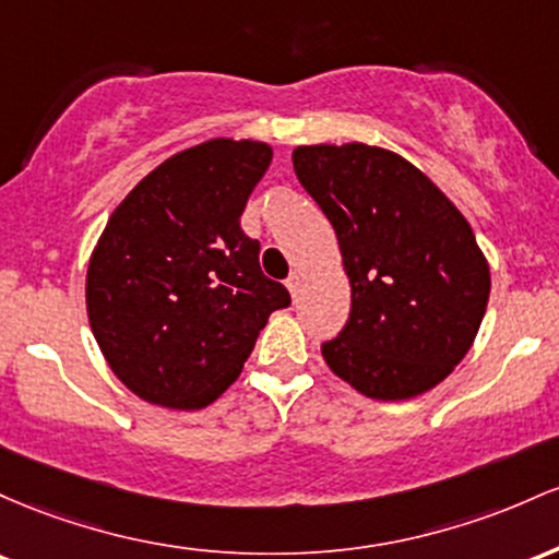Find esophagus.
Returning <instances> with one entry per match:
<instances>
[{"label":"esophagus","mask_w":559,"mask_h":559,"mask_svg":"<svg viewBox=\"0 0 559 559\" xmlns=\"http://www.w3.org/2000/svg\"><path fill=\"white\" fill-rule=\"evenodd\" d=\"M287 290H290L293 298H298L300 290H304V274H300V272L290 274V280H287Z\"/></svg>","instance_id":"esophagus-1"}]
</instances>
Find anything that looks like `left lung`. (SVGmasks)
I'll return each instance as SVG.
<instances>
[{
  "label": "left lung",
  "instance_id": "1",
  "mask_svg": "<svg viewBox=\"0 0 559 559\" xmlns=\"http://www.w3.org/2000/svg\"><path fill=\"white\" fill-rule=\"evenodd\" d=\"M293 168L330 218L350 282V313L322 346L367 399L436 388L473 348L491 272L473 227L423 171L364 142L300 144Z\"/></svg>",
  "mask_w": 559,
  "mask_h": 559
}]
</instances>
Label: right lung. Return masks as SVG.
<instances>
[{
  "instance_id": "right-lung-1",
  "label": "right lung",
  "mask_w": 559,
  "mask_h": 559,
  "mask_svg": "<svg viewBox=\"0 0 559 559\" xmlns=\"http://www.w3.org/2000/svg\"><path fill=\"white\" fill-rule=\"evenodd\" d=\"M269 163L266 142L216 136L163 160L110 213L86 269V313L112 374L147 404H213L269 313L290 306L240 229Z\"/></svg>"
}]
</instances>
